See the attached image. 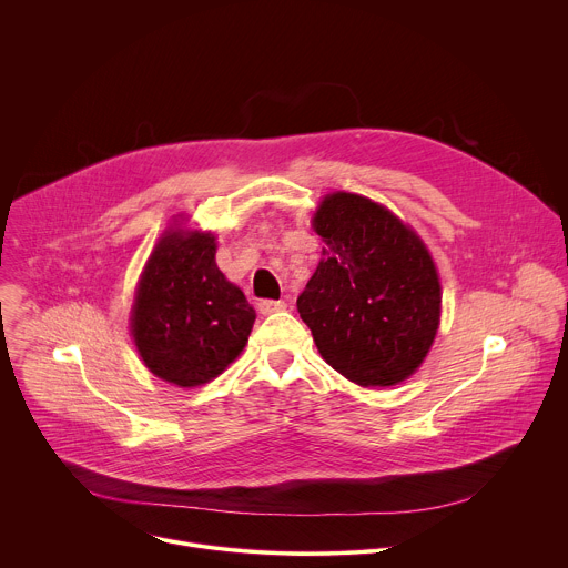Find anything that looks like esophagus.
<instances>
[{
    "label": "esophagus",
    "instance_id": "1",
    "mask_svg": "<svg viewBox=\"0 0 568 568\" xmlns=\"http://www.w3.org/2000/svg\"><path fill=\"white\" fill-rule=\"evenodd\" d=\"M287 307V303L285 301H270V298H265V301H261L258 303V310H261V314H274V312H283Z\"/></svg>",
    "mask_w": 568,
    "mask_h": 568
}]
</instances>
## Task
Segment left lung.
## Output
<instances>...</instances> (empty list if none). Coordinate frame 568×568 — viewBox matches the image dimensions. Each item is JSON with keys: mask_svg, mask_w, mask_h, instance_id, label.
Returning <instances> with one entry per match:
<instances>
[{"mask_svg": "<svg viewBox=\"0 0 568 568\" xmlns=\"http://www.w3.org/2000/svg\"><path fill=\"white\" fill-rule=\"evenodd\" d=\"M312 226L326 247L296 307L321 357L359 386L407 379L440 323L425 242L386 206L344 191L323 197Z\"/></svg>", "mask_w": 568, "mask_h": 568, "instance_id": "obj_1", "label": "left lung"}]
</instances>
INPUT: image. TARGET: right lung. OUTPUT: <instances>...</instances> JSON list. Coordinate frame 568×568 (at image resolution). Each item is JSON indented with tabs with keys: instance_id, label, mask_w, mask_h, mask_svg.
<instances>
[{
	"instance_id": "1",
	"label": "right lung",
	"mask_w": 568,
	"mask_h": 568,
	"mask_svg": "<svg viewBox=\"0 0 568 568\" xmlns=\"http://www.w3.org/2000/svg\"><path fill=\"white\" fill-rule=\"evenodd\" d=\"M215 235L171 229L136 285L130 328L143 364L182 388L217 377L245 348L256 310L215 265Z\"/></svg>"
}]
</instances>
